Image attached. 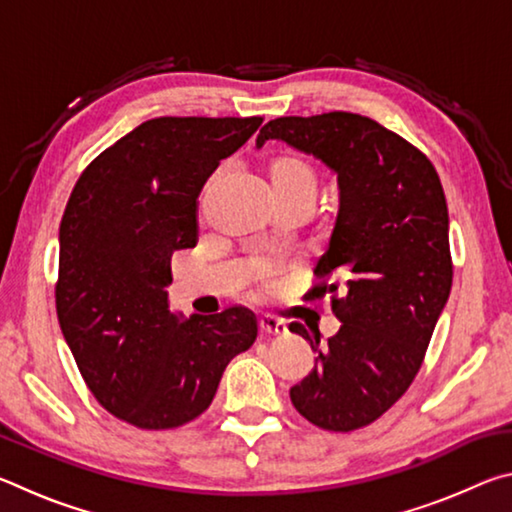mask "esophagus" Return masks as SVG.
Returning a JSON list of instances; mask_svg holds the SVG:
<instances>
[{
    "instance_id": "obj_1",
    "label": "esophagus",
    "mask_w": 512,
    "mask_h": 512,
    "mask_svg": "<svg viewBox=\"0 0 512 512\" xmlns=\"http://www.w3.org/2000/svg\"><path fill=\"white\" fill-rule=\"evenodd\" d=\"M259 332H262L264 336H284L287 334V325L271 316H264V318H259Z\"/></svg>"
}]
</instances>
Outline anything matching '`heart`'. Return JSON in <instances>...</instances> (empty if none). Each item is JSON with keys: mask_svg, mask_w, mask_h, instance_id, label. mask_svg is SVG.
I'll use <instances>...</instances> for the list:
<instances>
[{"mask_svg": "<svg viewBox=\"0 0 512 512\" xmlns=\"http://www.w3.org/2000/svg\"><path fill=\"white\" fill-rule=\"evenodd\" d=\"M268 176L277 203L293 201V198H309L314 201L318 194V178L314 167L298 155L282 153L268 160ZM271 266H253L250 268V280L257 284L259 291H271L275 287Z\"/></svg>", "mask_w": 512, "mask_h": 512, "instance_id": "heart-1", "label": "heart"}]
</instances>
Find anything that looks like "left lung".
Returning <instances> with one entry per match:
<instances>
[{
  "label": "left lung",
  "instance_id": "left-lung-1",
  "mask_svg": "<svg viewBox=\"0 0 512 512\" xmlns=\"http://www.w3.org/2000/svg\"><path fill=\"white\" fill-rule=\"evenodd\" d=\"M266 140L323 160L341 189L332 239L305 298L329 296L343 325L325 348L318 329L289 325L318 352L291 402L320 429L368 427L409 391L452 291L443 185L420 149L354 112L277 117L257 146Z\"/></svg>",
  "mask_w": 512,
  "mask_h": 512
}]
</instances>
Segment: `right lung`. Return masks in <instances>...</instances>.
Returning <instances> with one entry per match:
<instances>
[{
	"mask_svg": "<svg viewBox=\"0 0 512 512\" xmlns=\"http://www.w3.org/2000/svg\"><path fill=\"white\" fill-rule=\"evenodd\" d=\"M262 117H158L99 153L60 221L56 314L85 384L115 418L176 429L212 404L257 339L244 307L180 320L171 257L198 241V194Z\"/></svg>",
	"mask_w": 512,
	"mask_h": 512,
	"instance_id": "right-lung-1",
	"label": "right lung"
}]
</instances>
